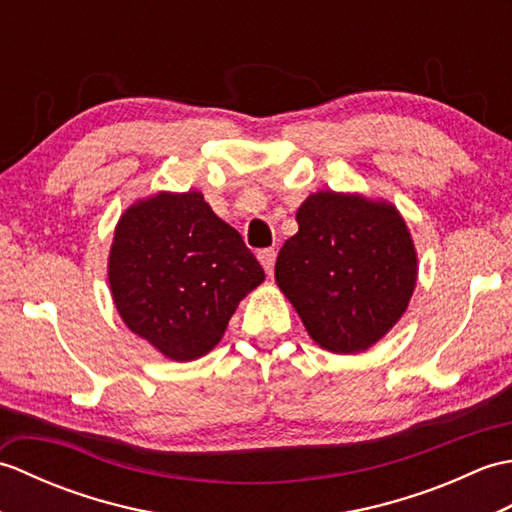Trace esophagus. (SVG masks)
I'll return each instance as SVG.
<instances>
[{
    "mask_svg": "<svg viewBox=\"0 0 512 512\" xmlns=\"http://www.w3.org/2000/svg\"><path fill=\"white\" fill-rule=\"evenodd\" d=\"M257 259H259V262H262V266H264L266 273H268V275H273L275 259H277V250H275V248H264V250H259V253H257Z\"/></svg>",
    "mask_w": 512,
    "mask_h": 512,
    "instance_id": "1",
    "label": "esophagus"
}]
</instances>
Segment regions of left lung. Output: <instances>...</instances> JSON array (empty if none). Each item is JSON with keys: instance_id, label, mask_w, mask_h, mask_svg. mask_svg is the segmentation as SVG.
Here are the masks:
<instances>
[{"instance_id": "left-lung-1", "label": "left lung", "mask_w": 512, "mask_h": 512, "mask_svg": "<svg viewBox=\"0 0 512 512\" xmlns=\"http://www.w3.org/2000/svg\"><path fill=\"white\" fill-rule=\"evenodd\" d=\"M281 246L275 279L314 343L334 354L372 347L405 314L418 255L394 204L358 193H312Z\"/></svg>"}]
</instances>
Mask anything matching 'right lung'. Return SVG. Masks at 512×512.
<instances>
[{"mask_svg": "<svg viewBox=\"0 0 512 512\" xmlns=\"http://www.w3.org/2000/svg\"><path fill=\"white\" fill-rule=\"evenodd\" d=\"M107 277L127 328L184 363L222 341L237 303L266 275L200 191H160L121 215Z\"/></svg>", "mask_w": 512, "mask_h": 512, "instance_id": "add662e5", "label": "right lung"}]
</instances>
